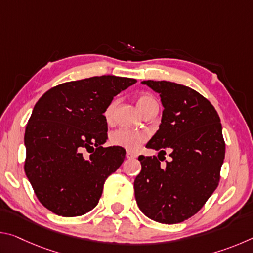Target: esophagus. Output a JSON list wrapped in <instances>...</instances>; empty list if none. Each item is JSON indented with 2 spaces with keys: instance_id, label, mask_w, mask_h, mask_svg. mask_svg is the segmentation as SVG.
<instances>
[{
  "instance_id": "34e87169",
  "label": "esophagus",
  "mask_w": 253,
  "mask_h": 253,
  "mask_svg": "<svg viewBox=\"0 0 253 253\" xmlns=\"http://www.w3.org/2000/svg\"><path fill=\"white\" fill-rule=\"evenodd\" d=\"M137 156L135 155V154H132L130 152H127L126 153V158H128V160H135Z\"/></svg>"
}]
</instances>
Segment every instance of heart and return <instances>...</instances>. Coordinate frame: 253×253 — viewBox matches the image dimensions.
I'll return each mask as SVG.
<instances>
[{"instance_id":"1","label":"heart","mask_w":253,"mask_h":253,"mask_svg":"<svg viewBox=\"0 0 253 253\" xmlns=\"http://www.w3.org/2000/svg\"><path fill=\"white\" fill-rule=\"evenodd\" d=\"M136 104L137 107H138V109L142 111V114L144 115L147 110L151 109L153 106L157 105V102L155 100V98L152 96L140 95L136 99ZM115 106H116V101H113L108 107H107V109L105 111V117L108 122L113 119ZM146 139L147 134H145V132L123 129V128L122 129L115 130L113 134L110 135L111 145L127 149V151L130 152H136L137 149H139Z\"/></svg>"}]
</instances>
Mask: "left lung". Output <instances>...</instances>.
<instances>
[{
	"label": "left lung",
	"instance_id": "left-lung-1",
	"mask_svg": "<svg viewBox=\"0 0 253 253\" xmlns=\"http://www.w3.org/2000/svg\"><path fill=\"white\" fill-rule=\"evenodd\" d=\"M142 84L160 93L164 107L160 128L146 147L160 151L158 155L172 149V161L163 168L160 157H138L142 170L134 182L136 202L149 219L179 223L198 213L219 185L225 155L220 117L211 102L190 87L164 80Z\"/></svg>",
	"mask_w": 253,
	"mask_h": 253
}]
</instances>
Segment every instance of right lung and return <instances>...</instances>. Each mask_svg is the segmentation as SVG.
<instances>
[{
	"instance_id": "1",
	"label": "right lung",
	"mask_w": 253,
	"mask_h": 253,
	"mask_svg": "<svg viewBox=\"0 0 253 253\" xmlns=\"http://www.w3.org/2000/svg\"><path fill=\"white\" fill-rule=\"evenodd\" d=\"M136 79L100 76L51 88L34 106L24 134V170L37 198L61 216H79L96 207L106 178L116 172L126 151L102 147L104 113L114 97ZM87 150L89 159L83 156Z\"/></svg>"
}]
</instances>
